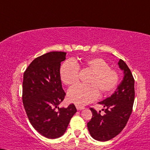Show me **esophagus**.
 <instances>
[{
  "label": "esophagus",
  "instance_id": "1",
  "mask_svg": "<svg viewBox=\"0 0 150 150\" xmlns=\"http://www.w3.org/2000/svg\"><path fill=\"white\" fill-rule=\"evenodd\" d=\"M76 108L77 110H83L84 109V107H82V106H80V105H76Z\"/></svg>",
  "mask_w": 150,
  "mask_h": 150
}]
</instances>
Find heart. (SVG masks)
<instances>
[{"label":"heart","instance_id":"heart-1","mask_svg":"<svg viewBox=\"0 0 150 150\" xmlns=\"http://www.w3.org/2000/svg\"><path fill=\"white\" fill-rule=\"evenodd\" d=\"M84 66L92 73L88 79L89 85L76 84L68 91V99L77 105H84L99 97V91L106 95L114 90L120 80L116 70L110 68L105 60L100 57L87 59ZM79 68L73 60L66 61L60 69L61 79L64 84L71 86L79 79Z\"/></svg>","mask_w":150,"mask_h":150}]
</instances>
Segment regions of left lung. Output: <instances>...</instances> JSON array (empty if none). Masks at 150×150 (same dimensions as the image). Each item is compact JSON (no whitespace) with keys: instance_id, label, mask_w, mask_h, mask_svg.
<instances>
[{"instance_id":"obj_1","label":"left lung","mask_w":150,"mask_h":150,"mask_svg":"<svg viewBox=\"0 0 150 150\" xmlns=\"http://www.w3.org/2000/svg\"><path fill=\"white\" fill-rule=\"evenodd\" d=\"M124 71V77L111 97L99 102L103 105L105 114L90 108L93 116L87 123L91 136L99 141H107L122 132L132 112L135 97L134 79L130 69L123 60L118 62Z\"/></svg>"}]
</instances>
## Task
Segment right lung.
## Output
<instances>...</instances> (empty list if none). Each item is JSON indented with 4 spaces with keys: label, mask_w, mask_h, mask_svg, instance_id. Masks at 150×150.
<instances>
[{
    "label": "right lung",
    "mask_w": 150,
    "mask_h": 150,
    "mask_svg": "<svg viewBox=\"0 0 150 150\" xmlns=\"http://www.w3.org/2000/svg\"><path fill=\"white\" fill-rule=\"evenodd\" d=\"M66 54L50 52L38 57L23 74L22 100L26 114L33 127L48 138L63 135L77 112L73 104L67 108L58 107L66 96L60 77Z\"/></svg>",
    "instance_id": "right-lung-1"
}]
</instances>
